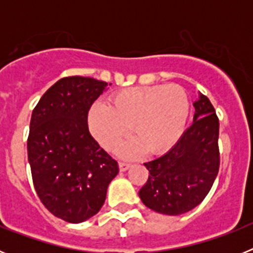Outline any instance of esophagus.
I'll return each instance as SVG.
<instances>
[{
  "mask_svg": "<svg viewBox=\"0 0 253 253\" xmlns=\"http://www.w3.org/2000/svg\"><path fill=\"white\" fill-rule=\"evenodd\" d=\"M129 167H130V163H128V162H119V169H120V171H126V169H129Z\"/></svg>",
  "mask_w": 253,
  "mask_h": 253,
  "instance_id": "1",
  "label": "esophagus"
}]
</instances>
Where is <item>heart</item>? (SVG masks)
Listing matches in <instances>:
<instances>
[{
  "label": "heart",
  "mask_w": 253,
  "mask_h": 253,
  "mask_svg": "<svg viewBox=\"0 0 253 253\" xmlns=\"http://www.w3.org/2000/svg\"><path fill=\"white\" fill-rule=\"evenodd\" d=\"M191 104L180 84H156L125 88L114 93L109 105L97 102L88 114L93 137L104 148L115 151L133 126L135 135L122 154L143 151L161 153L171 148L182 135Z\"/></svg>",
  "instance_id": "b5f03b06"
}]
</instances>
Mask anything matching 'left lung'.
<instances>
[{
  "label": "left lung",
  "instance_id": "left-lung-1",
  "mask_svg": "<svg viewBox=\"0 0 253 253\" xmlns=\"http://www.w3.org/2000/svg\"><path fill=\"white\" fill-rule=\"evenodd\" d=\"M194 107V123L180 140L166 154L144 163L149 176L139 196L143 204L157 213L180 215L198 207L218 175V116L200 92Z\"/></svg>",
  "mask_w": 253,
  "mask_h": 253
}]
</instances>
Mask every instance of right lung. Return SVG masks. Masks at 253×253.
<instances>
[{"label": "right lung", "mask_w": 253, "mask_h": 253, "mask_svg": "<svg viewBox=\"0 0 253 253\" xmlns=\"http://www.w3.org/2000/svg\"><path fill=\"white\" fill-rule=\"evenodd\" d=\"M106 86L90 77L60 78L31 114L28 157L34 187L44 207L68 223L99 213L119 172L87 124L91 106Z\"/></svg>", "instance_id": "right-lung-1"}]
</instances>
